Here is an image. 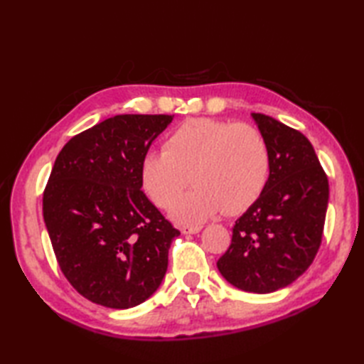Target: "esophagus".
I'll list each match as a JSON object with an SVG mask.
<instances>
[{
  "mask_svg": "<svg viewBox=\"0 0 364 364\" xmlns=\"http://www.w3.org/2000/svg\"><path fill=\"white\" fill-rule=\"evenodd\" d=\"M180 230L183 235H196L202 230V225H183Z\"/></svg>",
  "mask_w": 364,
  "mask_h": 364,
  "instance_id": "34e87169",
  "label": "esophagus"
}]
</instances>
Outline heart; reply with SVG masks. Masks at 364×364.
Returning <instances> with one entry per match:
<instances>
[{"label": "heart", "instance_id": "1", "mask_svg": "<svg viewBox=\"0 0 364 364\" xmlns=\"http://www.w3.org/2000/svg\"><path fill=\"white\" fill-rule=\"evenodd\" d=\"M270 146L247 123L191 119L170 133L164 151H146L141 180L159 208L172 206L192 181L194 191L172 210L181 223H200L220 213L237 214L252 206L270 176Z\"/></svg>", "mask_w": 364, "mask_h": 364}]
</instances>
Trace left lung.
<instances>
[{
	"mask_svg": "<svg viewBox=\"0 0 364 364\" xmlns=\"http://www.w3.org/2000/svg\"><path fill=\"white\" fill-rule=\"evenodd\" d=\"M270 146V176L259 198L235 222L218 269L237 289L267 294L296 282L322 241L328 180L311 142L264 114H252Z\"/></svg>",
	"mask_w": 364,
	"mask_h": 364,
	"instance_id": "8db88e82",
	"label": "left lung"
}]
</instances>
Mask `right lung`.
<instances>
[{
    "mask_svg": "<svg viewBox=\"0 0 364 364\" xmlns=\"http://www.w3.org/2000/svg\"><path fill=\"white\" fill-rule=\"evenodd\" d=\"M173 115L122 114L73 136L43 191L59 267L82 297L115 310L149 299L180 231L144 194L141 162Z\"/></svg>",
    "mask_w": 364,
    "mask_h": 364,
    "instance_id": "add662e5",
    "label": "right lung"
}]
</instances>
